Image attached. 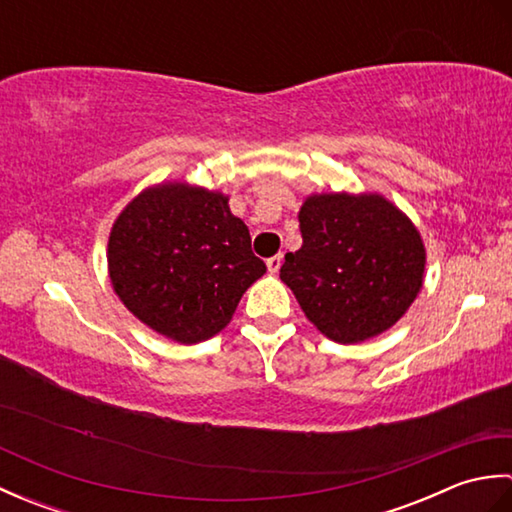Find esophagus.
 I'll list each match as a JSON object with an SVG mask.
<instances>
[{
	"label": "esophagus",
	"instance_id": "34e87169",
	"mask_svg": "<svg viewBox=\"0 0 512 512\" xmlns=\"http://www.w3.org/2000/svg\"><path fill=\"white\" fill-rule=\"evenodd\" d=\"M281 264H284V255H275V257H270L268 262H266V266H268V270L270 273H279V268H281Z\"/></svg>",
	"mask_w": 512,
	"mask_h": 512
}]
</instances>
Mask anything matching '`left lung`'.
Here are the masks:
<instances>
[{"instance_id":"left-lung-1","label":"left lung","mask_w":512,"mask_h":512,"mask_svg":"<svg viewBox=\"0 0 512 512\" xmlns=\"http://www.w3.org/2000/svg\"><path fill=\"white\" fill-rule=\"evenodd\" d=\"M303 244L286 253L281 281L321 334L361 343L387 332L418 297V228L380 193H312L299 211Z\"/></svg>"}]
</instances>
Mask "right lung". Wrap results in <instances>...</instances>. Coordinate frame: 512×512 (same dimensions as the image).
<instances>
[{
	"instance_id": "1",
	"label": "right lung",
	"mask_w": 512,
	"mask_h": 512,
	"mask_svg": "<svg viewBox=\"0 0 512 512\" xmlns=\"http://www.w3.org/2000/svg\"><path fill=\"white\" fill-rule=\"evenodd\" d=\"M107 270L125 308L184 345L231 323L244 292L266 273L228 195L187 182L140 191L112 226Z\"/></svg>"
}]
</instances>
